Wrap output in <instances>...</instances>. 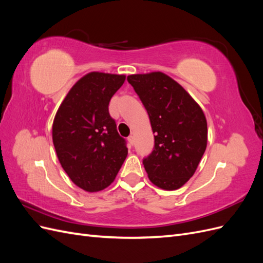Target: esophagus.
I'll list each match as a JSON object with an SVG mask.
<instances>
[{"mask_svg":"<svg viewBox=\"0 0 263 263\" xmlns=\"http://www.w3.org/2000/svg\"><path fill=\"white\" fill-rule=\"evenodd\" d=\"M128 142H129V145H130V146H133V145H134V137L132 136V135H130V136L128 137Z\"/></svg>","mask_w":263,"mask_h":263,"instance_id":"esophagus-1","label":"esophagus"}]
</instances>
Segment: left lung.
Returning <instances> with one entry per match:
<instances>
[{"label":"left lung","instance_id":"8db88e82","mask_svg":"<svg viewBox=\"0 0 263 263\" xmlns=\"http://www.w3.org/2000/svg\"><path fill=\"white\" fill-rule=\"evenodd\" d=\"M127 81L147 109L156 134L153 153L142 160L149 180L163 190H177L193 176L208 145L203 110L162 72L133 74Z\"/></svg>","mask_w":263,"mask_h":263}]
</instances>
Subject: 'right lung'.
Returning a JSON list of instances; mask_svg holds the SVG:
<instances>
[{
  "instance_id": "add662e5",
  "label": "right lung",
  "mask_w": 263,
  "mask_h": 263,
  "mask_svg": "<svg viewBox=\"0 0 263 263\" xmlns=\"http://www.w3.org/2000/svg\"><path fill=\"white\" fill-rule=\"evenodd\" d=\"M125 78L87 73L69 91L54 117L52 141L59 161L71 181L87 192L107 187L128 153L108 112Z\"/></svg>"
}]
</instances>
